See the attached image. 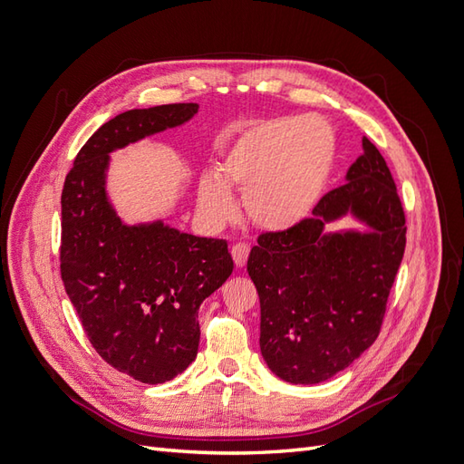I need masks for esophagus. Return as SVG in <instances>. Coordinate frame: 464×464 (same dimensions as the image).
<instances>
[{
    "label": "esophagus",
    "mask_w": 464,
    "mask_h": 464,
    "mask_svg": "<svg viewBox=\"0 0 464 464\" xmlns=\"http://www.w3.org/2000/svg\"><path fill=\"white\" fill-rule=\"evenodd\" d=\"M247 256H249V246L247 244H236L232 247V259H234L237 269H242V266H246Z\"/></svg>",
    "instance_id": "34e87169"
}]
</instances>
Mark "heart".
<instances>
[{
	"instance_id": "b5f03b06",
	"label": "heart",
	"mask_w": 464,
	"mask_h": 464,
	"mask_svg": "<svg viewBox=\"0 0 464 464\" xmlns=\"http://www.w3.org/2000/svg\"><path fill=\"white\" fill-rule=\"evenodd\" d=\"M336 157V139L321 118L283 116L249 125L227 147L216 172H203L198 207L208 227L234 217L230 188L244 191L256 227L283 232L314 213Z\"/></svg>"
}]
</instances>
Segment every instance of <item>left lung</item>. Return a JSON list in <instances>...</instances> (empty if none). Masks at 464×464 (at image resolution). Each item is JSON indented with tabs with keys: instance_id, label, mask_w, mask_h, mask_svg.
<instances>
[{
	"instance_id": "left-lung-1",
	"label": "left lung",
	"mask_w": 464,
	"mask_h": 464,
	"mask_svg": "<svg viewBox=\"0 0 464 464\" xmlns=\"http://www.w3.org/2000/svg\"><path fill=\"white\" fill-rule=\"evenodd\" d=\"M362 145L346 184L329 191L312 218L261 234L251 247L247 273L261 304V354L286 383L327 382L366 353L382 329L406 227L385 159L370 139ZM344 216L364 230H326Z\"/></svg>"
}]
</instances>
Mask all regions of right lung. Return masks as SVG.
<instances>
[{"instance_id": "add662e5", "label": "right lung", "mask_w": 464, "mask_h": 464, "mask_svg": "<svg viewBox=\"0 0 464 464\" xmlns=\"http://www.w3.org/2000/svg\"><path fill=\"white\" fill-rule=\"evenodd\" d=\"M199 104L128 110L82 145L62 191V280L91 344L137 382H170L198 356V312L232 275L228 244L162 220L128 224L108 199L110 154L179 128Z\"/></svg>"}]
</instances>
